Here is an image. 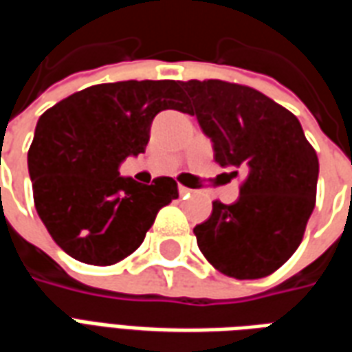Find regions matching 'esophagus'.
Segmentation results:
<instances>
[{"mask_svg": "<svg viewBox=\"0 0 352 352\" xmlns=\"http://www.w3.org/2000/svg\"><path fill=\"white\" fill-rule=\"evenodd\" d=\"M192 190L190 188H186V186H183V184H179V196L181 198H186V196H190Z\"/></svg>", "mask_w": 352, "mask_h": 352, "instance_id": "esophagus-1", "label": "esophagus"}]
</instances>
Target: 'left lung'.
I'll return each instance as SVG.
<instances>
[{
	"mask_svg": "<svg viewBox=\"0 0 352 352\" xmlns=\"http://www.w3.org/2000/svg\"><path fill=\"white\" fill-rule=\"evenodd\" d=\"M181 87L190 103L184 113L213 141L217 164L245 171L237 201H213L194 228L199 251L228 277H265L302 243L315 209L317 153L300 120L254 88L217 79Z\"/></svg>",
	"mask_w": 352,
	"mask_h": 352,
	"instance_id": "8db88e82",
	"label": "left lung"
}]
</instances>
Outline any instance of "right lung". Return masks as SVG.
Returning <instances> with one entry per match:
<instances>
[{"instance_id": "1", "label": "right lung", "mask_w": 352, "mask_h": 352, "mask_svg": "<svg viewBox=\"0 0 352 352\" xmlns=\"http://www.w3.org/2000/svg\"><path fill=\"white\" fill-rule=\"evenodd\" d=\"M183 107L179 80H122L72 94L39 118L28 153L35 209L72 258L120 262L179 196L171 177L141 184L118 166L145 153L154 116Z\"/></svg>"}]
</instances>
